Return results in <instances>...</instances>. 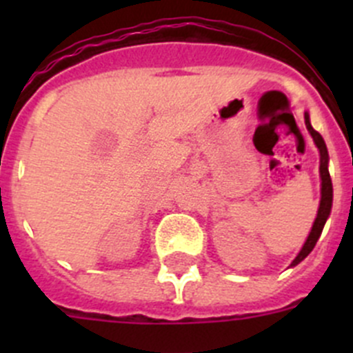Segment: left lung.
Instances as JSON below:
<instances>
[{
	"mask_svg": "<svg viewBox=\"0 0 353 353\" xmlns=\"http://www.w3.org/2000/svg\"><path fill=\"white\" fill-rule=\"evenodd\" d=\"M304 119H305V128L307 131L311 133L312 140H314L316 147L319 150V176H321V201H319V210H318V216H316L314 223H312V229L309 232L307 239H305L304 245H302L301 252L295 256V259L292 261L290 266L299 265L309 252L314 249L316 243H318L319 236L323 232V227H325L326 220H328L330 213H331V205H333V184H331V177H330V170H328V162H330V157H328V148H326L325 140H323L321 134L311 126V121H309V114H304Z\"/></svg>",
	"mask_w": 353,
	"mask_h": 353,
	"instance_id": "left-lung-1",
	"label": "left lung"
}]
</instances>
